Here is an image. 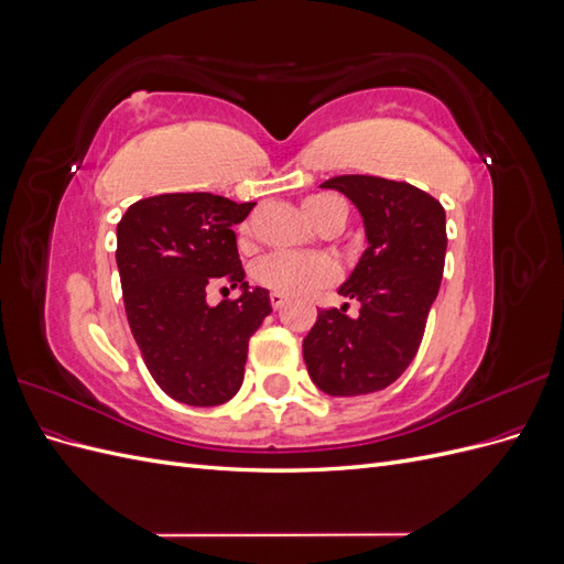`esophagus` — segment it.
<instances>
[{
  "label": "esophagus",
  "mask_w": 564,
  "mask_h": 564,
  "mask_svg": "<svg viewBox=\"0 0 564 564\" xmlns=\"http://www.w3.org/2000/svg\"><path fill=\"white\" fill-rule=\"evenodd\" d=\"M284 301H286V296L280 294V292H272V294H270V303H272V308H275V311L282 308Z\"/></svg>",
  "instance_id": "obj_1"
}]
</instances>
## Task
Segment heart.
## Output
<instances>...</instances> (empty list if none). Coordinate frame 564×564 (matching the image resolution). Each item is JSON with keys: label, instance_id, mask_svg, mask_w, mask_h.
I'll return each instance as SVG.
<instances>
[{"label": "heart", "instance_id": "b5f03b06", "mask_svg": "<svg viewBox=\"0 0 564 564\" xmlns=\"http://www.w3.org/2000/svg\"><path fill=\"white\" fill-rule=\"evenodd\" d=\"M303 214L308 216L313 226L329 224L332 218H346V204L332 195H313L303 199ZM251 228L245 224L240 228L242 242H247ZM256 284H261L270 292H280L286 296H308L329 286L338 278V268L327 256L317 253H292L275 251L263 256L251 268Z\"/></svg>", "mask_w": 564, "mask_h": 564}]
</instances>
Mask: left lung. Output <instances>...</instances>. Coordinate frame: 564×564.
<instances>
[{"mask_svg":"<svg viewBox=\"0 0 564 564\" xmlns=\"http://www.w3.org/2000/svg\"><path fill=\"white\" fill-rule=\"evenodd\" d=\"M322 187L355 204L369 247L338 286L360 313L350 317L348 303L319 311L303 360L327 395H367L398 381L421 346L445 270V209L419 187L379 176H334Z\"/></svg>","mask_w":564,"mask_h":564,"instance_id":"8db88e82","label":"left lung"}]
</instances>
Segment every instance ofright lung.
Wrapping results in <instances>:
<instances>
[{"instance_id": "obj_1", "label": "right lung", "mask_w": 564, "mask_h": 564, "mask_svg": "<svg viewBox=\"0 0 564 564\" xmlns=\"http://www.w3.org/2000/svg\"><path fill=\"white\" fill-rule=\"evenodd\" d=\"M256 202L169 193L133 202L117 224L124 311L152 379L191 406L224 404L245 379L251 334L272 313L268 289L249 286L232 226ZM216 283L243 294L206 303Z\"/></svg>"}]
</instances>
